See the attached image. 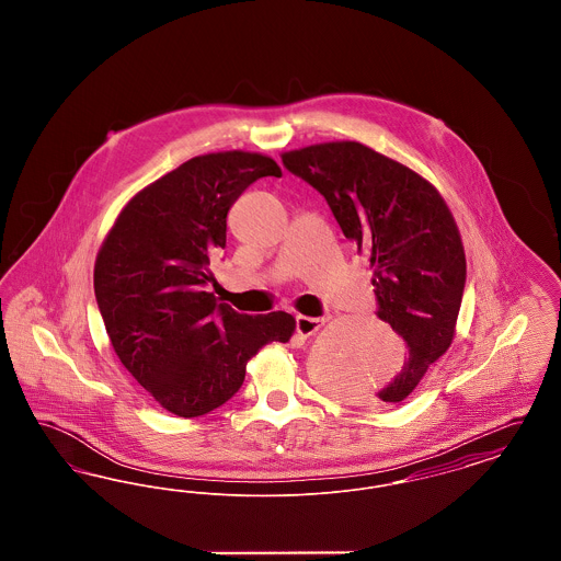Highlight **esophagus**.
<instances>
[{
  "label": "esophagus",
  "instance_id": "esophagus-1",
  "mask_svg": "<svg viewBox=\"0 0 561 561\" xmlns=\"http://www.w3.org/2000/svg\"><path fill=\"white\" fill-rule=\"evenodd\" d=\"M323 325V320L320 318H307V316H298L296 318V332L298 336L307 339V336H313L318 330Z\"/></svg>",
  "mask_w": 561,
  "mask_h": 561
}]
</instances>
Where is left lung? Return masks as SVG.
I'll use <instances>...</instances> for the list:
<instances>
[{"label": "left lung", "mask_w": 561, "mask_h": 561, "mask_svg": "<svg viewBox=\"0 0 561 561\" xmlns=\"http://www.w3.org/2000/svg\"><path fill=\"white\" fill-rule=\"evenodd\" d=\"M282 161L320 191L345 238L370 256L376 316L408 345L400 376L376 396H355L343 376L332 389L378 408L405 400L456 334L467 261L448 204L419 172L355 140L309 145Z\"/></svg>", "instance_id": "obj_1"}]
</instances>
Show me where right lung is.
<instances>
[{"label":"right lung","mask_w":561,"mask_h":561,"mask_svg":"<svg viewBox=\"0 0 561 561\" xmlns=\"http://www.w3.org/2000/svg\"><path fill=\"white\" fill-rule=\"evenodd\" d=\"M263 176H282L263 153L191 158L134 195L96 254L94 294L113 351L176 416H202L231 400L245 364L296 330L286 311L238 313L208 293L229 208Z\"/></svg>","instance_id":"add662e5"}]
</instances>
